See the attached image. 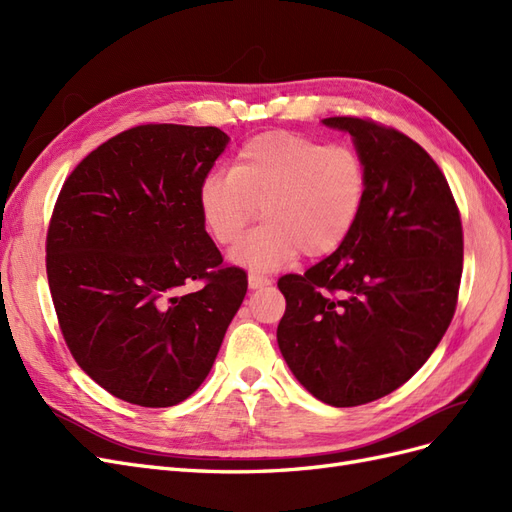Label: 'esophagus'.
Masks as SVG:
<instances>
[{
  "label": "esophagus",
  "mask_w": 512,
  "mask_h": 512,
  "mask_svg": "<svg viewBox=\"0 0 512 512\" xmlns=\"http://www.w3.org/2000/svg\"><path fill=\"white\" fill-rule=\"evenodd\" d=\"M247 282H250V288L252 290H258V288H265L271 284L269 277L265 275H258V273H250V277H247Z\"/></svg>",
  "instance_id": "obj_1"
}]
</instances>
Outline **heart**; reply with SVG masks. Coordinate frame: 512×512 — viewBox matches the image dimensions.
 Masks as SVG:
<instances>
[{
	"instance_id": "obj_1",
	"label": "heart",
	"mask_w": 512,
	"mask_h": 512,
	"mask_svg": "<svg viewBox=\"0 0 512 512\" xmlns=\"http://www.w3.org/2000/svg\"><path fill=\"white\" fill-rule=\"evenodd\" d=\"M367 192V164L354 149L267 132L239 149L230 173L215 170L200 181L198 209L213 241L232 245L262 207L267 224L245 237L232 258L269 271L301 252L318 258L342 247L361 220Z\"/></svg>"
}]
</instances>
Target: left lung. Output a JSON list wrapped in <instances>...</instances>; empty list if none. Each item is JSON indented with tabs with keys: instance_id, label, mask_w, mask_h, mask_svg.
Listing matches in <instances>:
<instances>
[{
	"instance_id": "obj_1",
	"label": "left lung",
	"mask_w": 512,
	"mask_h": 512,
	"mask_svg": "<svg viewBox=\"0 0 512 512\" xmlns=\"http://www.w3.org/2000/svg\"><path fill=\"white\" fill-rule=\"evenodd\" d=\"M365 160L369 192L342 247L277 288V344L290 371L335 408L369 404L408 382L440 344L457 307L463 230L429 153L371 119L329 117Z\"/></svg>"
}]
</instances>
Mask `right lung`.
I'll use <instances>...</instances> for the list:
<instances>
[{"label":"right lung","mask_w":512,"mask_h":512,"mask_svg":"<svg viewBox=\"0 0 512 512\" xmlns=\"http://www.w3.org/2000/svg\"><path fill=\"white\" fill-rule=\"evenodd\" d=\"M220 128L147 123L72 170L46 232V275L74 361L111 395L168 408L205 382L247 275L222 265L198 188ZM190 281L204 284L179 295Z\"/></svg>","instance_id":"1"}]
</instances>
